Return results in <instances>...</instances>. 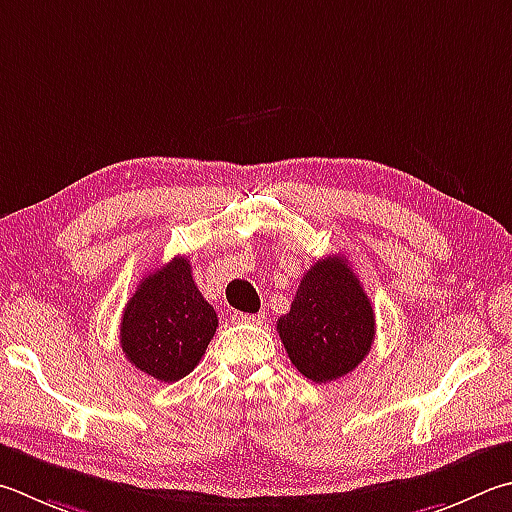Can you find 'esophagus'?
<instances>
[{"instance_id": "esophagus-1", "label": "esophagus", "mask_w": 512, "mask_h": 512, "mask_svg": "<svg viewBox=\"0 0 512 512\" xmlns=\"http://www.w3.org/2000/svg\"><path fill=\"white\" fill-rule=\"evenodd\" d=\"M232 320L241 322V324H264V315L262 313H232Z\"/></svg>"}]
</instances>
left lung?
Instances as JSON below:
<instances>
[{"instance_id":"left-lung-1","label":"left lung","mask_w":512,"mask_h":512,"mask_svg":"<svg viewBox=\"0 0 512 512\" xmlns=\"http://www.w3.org/2000/svg\"><path fill=\"white\" fill-rule=\"evenodd\" d=\"M277 333L297 371L313 383L347 376L365 360L376 315L345 257L329 255L304 273Z\"/></svg>"}]
</instances>
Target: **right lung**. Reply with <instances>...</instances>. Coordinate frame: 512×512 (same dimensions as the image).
<instances>
[{"mask_svg": "<svg viewBox=\"0 0 512 512\" xmlns=\"http://www.w3.org/2000/svg\"><path fill=\"white\" fill-rule=\"evenodd\" d=\"M217 327V313L194 284L188 257H174L145 275L129 297L120 347L136 369L176 383L199 365Z\"/></svg>", "mask_w": 512, "mask_h": 512, "instance_id": "add662e5", "label": "right lung"}]
</instances>
